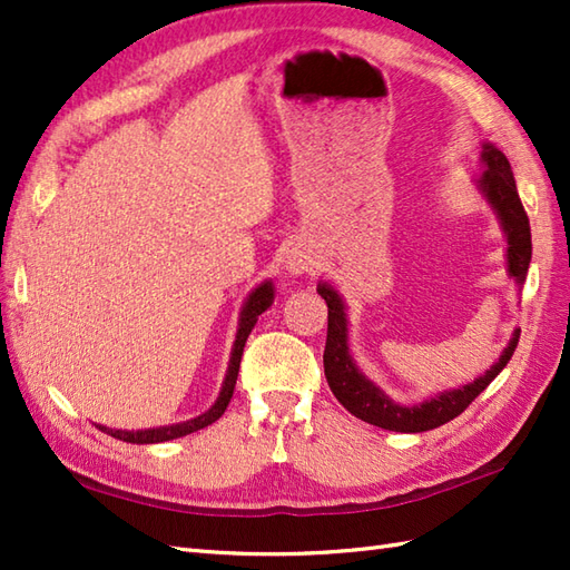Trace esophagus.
Wrapping results in <instances>:
<instances>
[{
    "label": "esophagus",
    "instance_id": "34e87169",
    "mask_svg": "<svg viewBox=\"0 0 570 570\" xmlns=\"http://www.w3.org/2000/svg\"><path fill=\"white\" fill-rule=\"evenodd\" d=\"M286 269L292 274H311L313 269H316V259H313L306 252L292 249L286 254Z\"/></svg>",
    "mask_w": 570,
    "mask_h": 570
}]
</instances>
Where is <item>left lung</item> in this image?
<instances>
[{
  "instance_id": "1",
  "label": "left lung",
  "mask_w": 570,
  "mask_h": 570,
  "mask_svg": "<svg viewBox=\"0 0 570 570\" xmlns=\"http://www.w3.org/2000/svg\"><path fill=\"white\" fill-rule=\"evenodd\" d=\"M482 166H485V174L480 178V188L492 203V208L498 210L507 233V242H510V247H507L510 276L517 278V284H524L531 262V227L524 205L519 200L512 166L507 161V156L498 147H492V144L482 147ZM318 294L325 298V304H328V337H325L323 367L331 392L350 414L386 431L421 433L453 421L475 402V396L480 392L488 390V384L504 370L519 343V331H514V337L510 345L504 347L500 362H494L480 380L460 386V390L443 392L439 396H433L431 402H423L419 406H399L392 399H386L370 380H365V374L355 367L353 357H350L347 318L341 296L325 284L318 286Z\"/></svg>"
}]
</instances>
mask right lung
<instances>
[{"label": "right lung", "instance_id": "1", "mask_svg": "<svg viewBox=\"0 0 570 570\" xmlns=\"http://www.w3.org/2000/svg\"><path fill=\"white\" fill-rule=\"evenodd\" d=\"M272 301H274V288H272L269 282L262 284L259 288H254V292L249 294L247 304H245V308H242V316H239V331H237V341H235V347H233V357H229V367H227L223 392H220V396H217V402L208 411H205V414H200L198 419H190L186 423H176V426L149 429V431H112L107 426H98V429L105 431V433H110L112 439L127 441V443H164V441H174V439H180V435H188L193 431H200L205 426H210L213 421H217L225 414L229 399H233L242 350H245V343H247V337L254 328V323H257L262 313L272 306Z\"/></svg>", "mask_w": 570, "mask_h": 570}]
</instances>
